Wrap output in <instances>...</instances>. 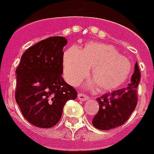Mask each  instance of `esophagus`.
<instances>
[{
	"label": "esophagus",
	"mask_w": 154,
	"mask_h": 154,
	"mask_svg": "<svg viewBox=\"0 0 154 154\" xmlns=\"http://www.w3.org/2000/svg\"><path fill=\"white\" fill-rule=\"evenodd\" d=\"M77 98L79 99V100H81V101H87V100H89V97L87 96L86 94H78V95H77Z\"/></svg>",
	"instance_id": "34e87169"
}]
</instances>
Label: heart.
Here are the masks:
<instances>
[{
    "label": "heart",
    "mask_w": 154,
    "mask_h": 154,
    "mask_svg": "<svg viewBox=\"0 0 154 154\" xmlns=\"http://www.w3.org/2000/svg\"><path fill=\"white\" fill-rule=\"evenodd\" d=\"M94 81L90 86L97 85L102 92L112 91L122 88L132 73V64L112 45L103 43H89L82 51L72 46L66 50L63 57V70L66 81L77 85L89 74Z\"/></svg>",
    "instance_id": "1"
}]
</instances>
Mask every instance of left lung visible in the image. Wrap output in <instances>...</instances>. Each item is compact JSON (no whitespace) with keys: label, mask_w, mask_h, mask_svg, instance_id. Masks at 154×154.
I'll return each instance as SVG.
<instances>
[{"label":"left lung","mask_w":154,"mask_h":154,"mask_svg":"<svg viewBox=\"0 0 154 154\" xmlns=\"http://www.w3.org/2000/svg\"><path fill=\"white\" fill-rule=\"evenodd\" d=\"M141 79L137 62L134 66L131 82L123 89L107 93L97 98L99 111L94 116L92 124L101 130H109L122 125L134 112L137 103V88Z\"/></svg>","instance_id":"obj_1"}]
</instances>
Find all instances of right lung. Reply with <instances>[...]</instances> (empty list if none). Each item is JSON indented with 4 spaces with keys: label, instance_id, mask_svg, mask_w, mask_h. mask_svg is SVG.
Masks as SVG:
<instances>
[{
    "label": "right lung",
    "instance_id": "obj_1",
    "mask_svg": "<svg viewBox=\"0 0 154 154\" xmlns=\"http://www.w3.org/2000/svg\"><path fill=\"white\" fill-rule=\"evenodd\" d=\"M64 37L41 41L23 53L16 69L15 98L23 116L35 126L51 128L77 93L62 77Z\"/></svg>",
    "mask_w": 154,
    "mask_h": 154
}]
</instances>
